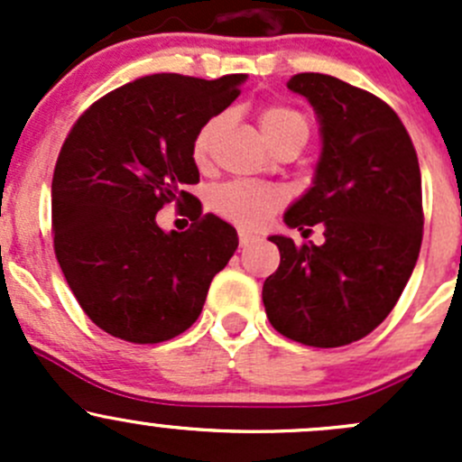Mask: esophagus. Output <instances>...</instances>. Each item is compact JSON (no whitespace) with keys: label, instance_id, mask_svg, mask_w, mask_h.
I'll use <instances>...</instances> for the list:
<instances>
[{"label":"esophagus","instance_id":"obj_1","mask_svg":"<svg viewBox=\"0 0 462 462\" xmlns=\"http://www.w3.org/2000/svg\"><path fill=\"white\" fill-rule=\"evenodd\" d=\"M254 241H257V236H254L253 232H248V230H239V245H241V248H245V245L254 244Z\"/></svg>","mask_w":462,"mask_h":462}]
</instances>
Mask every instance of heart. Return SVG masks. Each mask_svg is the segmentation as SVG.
<instances>
[{
  "instance_id": "1",
  "label": "heart",
  "mask_w": 462,
  "mask_h": 462,
  "mask_svg": "<svg viewBox=\"0 0 462 462\" xmlns=\"http://www.w3.org/2000/svg\"><path fill=\"white\" fill-rule=\"evenodd\" d=\"M217 129L218 118H209L194 136L192 158L199 165L208 161ZM259 129L270 147L291 141V138L306 143L310 134L309 120L300 111L283 105L263 106L259 111ZM283 203H286V194L282 189L273 188V185L250 183V180H230V183L214 188L212 194H209V205L214 208V212L244 227L263 226Z\"/></svg>"
}]
</instances>
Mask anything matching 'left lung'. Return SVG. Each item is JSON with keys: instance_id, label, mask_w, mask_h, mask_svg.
I'll return each instance as SVG.
<instances>
[{"instance_id": "obj_1", "label": "left lung", "mask_w": 462, "mask_h": 462, "mask_svg": "<svg viewBox=\"0 0 462 462\" xmlns=\"http://www.w3.org/2000/svg\"><path fill=\"white\" fill-rule=\"evenodd\" d=\"M321 129L313 188L283 221L324 223V244L270 236L282 261L263 283L274 330L306 346L366 337L402 295L422 244V180L402 120L384 100L324 73H297Z\"/></svg>"}]
</instances>
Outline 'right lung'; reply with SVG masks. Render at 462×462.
<instances>
[{"instance_id": "right-lung-1", "label": "right lung", "mask_w": 462, "mask_h": 462, "mask_svg": "<svg viewBox=\"0 0 462 462\" xmlns=\"http://www.w3.org/2000/svg\"><path fill=\"white\" fill-rule=\"evenodd\" d=\"M245 73L217 80L156 73L106 93L76 120L51 185L53 248L87 318L114 337L158 344L201 315L214 274L239 245L230 223L203 214L162 233L155 212L199 183L192 143L236 100Z\"/></svg>"}]
</instances>
